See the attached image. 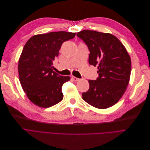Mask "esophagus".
<instances>
[{
    "label": "esophagus",
    "mask_w": 150,
    "mask_h": 150,
    "mask_svg": "<svg viewBox=\"0 0 150 150\" xmlns=\"http://www.w3.org/2000/svg\"><path fill=\"white\" fill-rule=\"evenodd\" d=\"M71 79H72V80H73V81H76V82L80 80V79H79V78H77V77H76L75 76H71Z\"/></svg>",
    "instance_id": "esophagus-1"
}]
</instances>
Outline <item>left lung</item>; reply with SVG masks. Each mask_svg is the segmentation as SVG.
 <instances>
[{
    "mask_svg": "<svg viewBox=\"0 0 150 150\" xmlns=\"http://www.w3.org/2000/svg\"><path fill=\"white\" fill-rule=\"evenodd\" d=\"M77 36L87 45L88 62L98 68L99 74L96 81H88L90 88L83 93L82 98L96 108H109L120 100L129 83L130 56L121 41L110 33L83 30Z\"/></svg>",
    "mask_w": 150,
    "mask_h": 150,
    "instance_id": "1",
    "label": "left lung"
}]
</instances>
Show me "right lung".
<instances>
[{"label":"right lung","mask_w":150,"mask_h":150,"mask_svg":"<svg viewBox=\"0 0 150 150\" xmlns=\"http://www.w3.org/2000/svg\"><path fill=\"white\" fill-rule=\"evenodd\" d=\"M76 33L52 32L34 35L25 43L18 62L21 86L29 100L41 108H47L63 98L62 87L70 80L52 69L63 42L74 38Z\"/></svg>","instance_id":"add662e5"}]
</instances>
